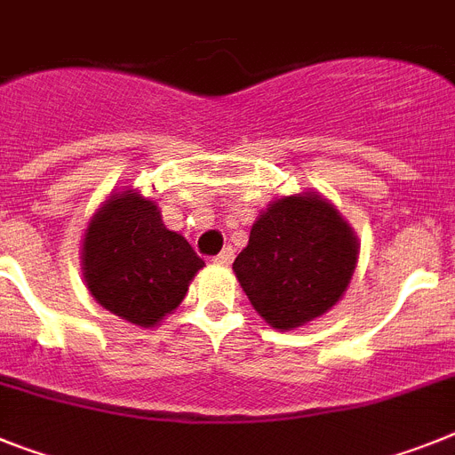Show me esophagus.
I'll return each mask as SVG.
<instances>
[{
	"mask_svg": "<svg viewBox=\"0 0 455 455\" xmlns=\"http://www.w3.org/2000/svg\"><path fill=\"white\" fill-rule=\"evenodd\" d=\"M234 257H235L234 247H224V250H221L212 261H215L217 266H231V263H234Z\"/></svg>",
	"mask_w": 455,
	"mask_h": 455,
	"instance_id": "obj_1",
	"label": "esophagus"
}]
</instances>
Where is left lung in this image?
Here are the masks:
<instances>
[{"label":"left lung","mask_w":455,"mask_h":455,"mask_svg":"<svg viewBox=\"0 0 455 455\" xmlns=\"http://www.w3.org/2000/svg\"><path fill=\"white\" fill-rule=\"evenodd\" d=\"M358 238L319 192L275 198L251 224L234 273L251 307L277 331L326 315L351 282Z\"/></svg>","instance_id":"1"}]
</instances>
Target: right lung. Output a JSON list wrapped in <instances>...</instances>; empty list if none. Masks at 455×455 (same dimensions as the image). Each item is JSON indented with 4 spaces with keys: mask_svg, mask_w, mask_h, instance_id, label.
I'll list each match as a JSON object with an SVG mask.
<instances>
[{
    "mask_svg": "<svg viewBox=\"0 0 455 455\" xmlns=\"http://www.w3.org/2000/svg\"><path fill=\"white\" fill-rule=\"evenodd\" d=\"M80 261L92 299L140 328L171 315L205 266L180 234L164 227L156 201L136 189L113 192L99 205Z\"/></svg>",
    "mask_w": 455,
    "mask_h": 455,
    "instance_id": "obj_1",
    "label": "right lung"
}]
</instances>
